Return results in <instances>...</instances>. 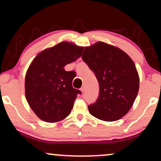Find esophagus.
Instances as JSON below:
<instances>
[{"instance_id":"obj_1","label":"esophagus","mask_w":161,"mask_h":161,"mask_svg":"<svg viewBox=\"0 0 161 161\" xmlns=\"http://www.w3.org/2000/svg\"><path fill=\"white\" fill-rule=\"evenodd\" d=\"M80 92H82V93H84V92H85V87H84V86H83L82 88H81V89H80Z\"/></svg>"}]
</instances>
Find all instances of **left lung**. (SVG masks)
Segmentation results:
<instances>
[{
    "label": "left lung",
    "mask_w": 161,
    "mask_h": 161,
    "mask_svg": "<svg viewBox=\"0 0 161 161\" xmlns=\"http://www.w3.org/2000/svg\"><path fill=\"white\" fill-rule=\"evenodd\" d=\"M83 60L95 74L100 94L88 106L94 117L114 122L126 115L139 89V76L133 61L117 47L98 42L85 47Z\"/></svg>",
    "instance_id": "left-lung-1"
}]
</instances>
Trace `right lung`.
Segmentation results:
<instances>
[{"label": "right lung", "mask_w": 161, "mask_h": 161, "mask_svg": "<svg viewBox=\"0 0 161 161\" xmlns=\"http://www.w3.org/2000/svg\"><path fill=\"white\" fill-rule=\"evenodd\" d=\"M83 50L61 42L41 51L31 63L25 79L26 100L44 122H58L69 115L77 94L81 92L72 87L75 72L64 67L80 58Z\"/></svg>", "instance_id": "1"}]
</instances>
